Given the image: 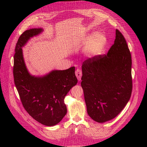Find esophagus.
<instances>
[{
  "label": "esophagus",
  "instance_id": "esophagus-1",
  "mask_svg": "<svg viewBox=\"0 0 147 147\" xmlns=\"http://www.w3.org/2000/svg\"><path fill=\"white\" fill-rule=\"evenodd\" d=\"M82 71L80 69H77L75 71V75H76V76L78 78V80L80 82L81 80V78H82Z\"/></svg>",
  "mask_w": 147,
  "mask_h": 147
}]
</instances>
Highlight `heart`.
<instances>
[{
    "label": "heart",
    "instance_id": "heart-1",
    "mask_svg": "<svg viewBox=\"0 0 147 147\" xmlns=\"http://www.w3.org/2000/svg\"><path fill=\"white\" fill-rule=\"evenodd\" d=\"M107 42V39L106 35L101 32L88 35L83 41V43L87 45L86 47L87 54L92 56L99 55L104 49Z\"/></svg>",
    "mask_w": 147,
    "mask_h": 147
}]
</instances>
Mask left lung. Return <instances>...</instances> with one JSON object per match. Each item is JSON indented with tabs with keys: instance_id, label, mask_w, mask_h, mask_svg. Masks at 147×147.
Listing matches in <instances>:
<instances>
[{
	"instance_id": "8db88e82",
	"label": "left lung",
	"mask_w": 147,
	"mask_h": 147,
	"mask_svg": "<svg viewBox=\"0 0 147 147\" xmlns=\"http://www.w3.org/2000/svg\"><path fill=\"white\" fill-rule=\"evenodd\" d=\"M131 67L130 51L118 29L107 54L83 62L81 85L88 114L95 121L104 123L113 119L129 100Z\"/></svg>"
}]
</instances>
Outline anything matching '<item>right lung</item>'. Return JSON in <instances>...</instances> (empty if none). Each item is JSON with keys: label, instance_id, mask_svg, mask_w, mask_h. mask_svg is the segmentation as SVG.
<instances>
[{"label": "right lung", "instance_id": "right-lung-1", "mask_svg": "<svg viewBox=\"0 0 147 147\" xmlns=\"http://www.w3.org/2000/svg\"><path fill=\"white\" fill-rule=\"evenodd\" d=\"M43 31L42 28L27 30L17 42L14 55L13 76L24 109L34 119L47 126L59 123L67 113L64 98L77 83L75 67L54 70L42 77L31 75L26 68L23 50L29 40Z\"/></svg>", "mask_w": 147, "mask_h": 147}]
</instances>
